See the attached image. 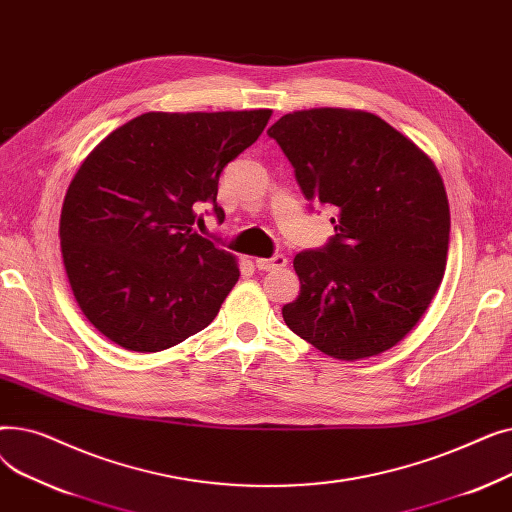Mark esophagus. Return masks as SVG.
I'll list each match as a JSON object with an SVG mask.
<instances>
[{"mask_svg":"<svg viewBox=\"0 0 512 512\" xmlns=\"http://www.w3.org/2000/svg\"><path fill=\"white\" fill-rule=\"evenodd\" d=\"M288 263V259L284 255H274L270 259H255V265L257 270L261 272H274V270H280V267H284Z\"/></svg>","mask_w":512,"mask_h":512,"instance_id":"obj_1","label":"esophagus"}]
</instances>
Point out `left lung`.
I'll list each match as a JSON object with an SVG mask.
<instances>
[{
    "mask_svg": "<svg viewBox=\"0 0 512 512\" xmlns=\"http://www.w3.org/2000/svg\"><path fill=\"white\" fill-rule=\"evenodd\" d=\"M267 134L305 199L336 211L328 245L294 257L301 292L282 307L286 326L342 361L388 351L417 326L444 278L450 209L438 168L363 110L292 112Z\"/></svg>",
    "mask_w": 512,
    "mask_h": 512,
    "instance_id": "1",
    "label": "left lung"
}]
</instances>
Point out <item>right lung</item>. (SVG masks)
Masks as SVG:
<instances>
[{"mask_svg": "<svg viewBox=\"0 0 512 512\" xmlns=\"http://www.w3.org/2000/svg\"><path fill=\"white\" fill-rule=\"evenodd\" d=\"M272 110L147 112L116 128L74 174L62 257L91 324L126 351L157 353L207 328L238 282L236 257L199 236L218 182Z\"/></svg>", "mask_w": 512, "mask_h": 512, "instance_id": "obj_1", "label": "right lung"}]
</instances>
